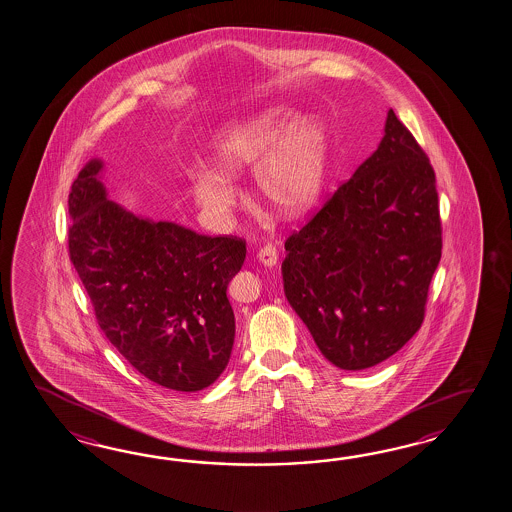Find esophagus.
I'll return each instance as SVG.
<instances>
[{
  "label": "esophagus",
  "mask_w": 512,
  "mask_h": 512,
  "mask_svg": "<svg viewBox=\"0 0 512 512\" xmlns=\"http://www.w3.org/2000/svg\"><path fill=\"white\" fill-rule=\"evenodd\" d=\"M257 257H259V261L264 266H275L277 261H279V251H277L274 244H266V246H262L261 250H259Z\"/></svg>",
  "instance_id": "1"
}]
</instances>
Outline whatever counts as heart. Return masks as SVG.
<instances>
[{
    "mask_svg": "<svg viewBox=\"0 0 512 512\" xmlns=\"http://www.w3.org/2000/svg\"><path fill=\"white\" fill-rule=\"evenodd\" d=\"M292 113L274 107L242 124L224 129L214 142V172L192 177V194L200 205L227 214L237 203V190L221 177L255 170V183L275 212L300 216L322 192L327 163V133L314 118L290 124Z\"/></svg>",
    "mask_w": 512,
    "mask_h": 512,
    "instance_id": "b5f03b06",
    "label": "heart"
}]
</instances>
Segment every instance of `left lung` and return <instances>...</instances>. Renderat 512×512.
<instances>
[{
    "mask_svg": "<svg viewBox=\"0 0 512 512\" xmlns=\"http://www.w3.org/2000/svg\"><path fill=\"white\" fill-rule=\"evenodd\" d=\"M285 250L288 303L338 368L387 361L422 327L442 255L437 179L392 109L379 148Z\"/></svg>",
    "mask_w": 512,
    "mask_h": 512,
    "instance_id": "1",
    "label": "left lung"
}]
</instances>
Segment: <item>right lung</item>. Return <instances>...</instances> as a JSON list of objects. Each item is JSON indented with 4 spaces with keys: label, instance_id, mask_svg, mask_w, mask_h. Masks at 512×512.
I'll list each match as a JSON object with an SVG mask.
<instances>
[{
    "label": "right lung",
    "instance_id": "1",
    "mask_svg": "<svg viewBox=\"0 0 512 512\" xmlns=\"http://www.w3.org/2000/svg\"><path fill=\"white\" fill-rule=\"evenodd\" d=\"M100 170L90 161L72 185L68 255L101 331L153 383L209 387L235 342L227 285L244 264L246 240L138 218L107 200Z\"/></svg>",
    "mask_w": 512,
    "mask_h": 512
}]
</instances>
